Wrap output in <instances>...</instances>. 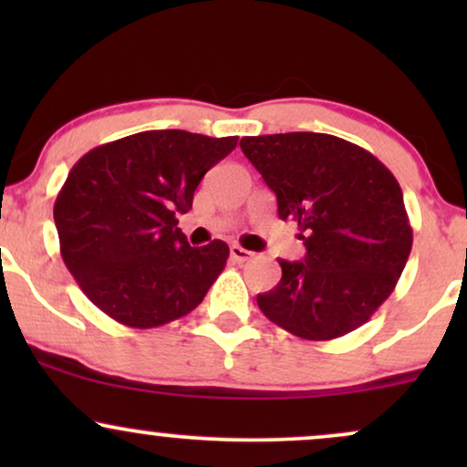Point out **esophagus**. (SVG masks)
Returning <instances> with one entry per match:
<instances>
[{
	"label": "esophagus",
	"instance_id": "34e87169",
	"mask_svg": "<svg viewBox=\"0 0 467 467\" xmlns=\"http://www.w3.org/2000/svg\"><path fill=\"white\" fill-rule=\"evenodd\" d=\"M230 256H233V259L237 261V264H244V261H250L252 256H254V252L241 248V245L234 244V245H230Z\"/></svg>",
	"mask_w": 467,
	"mask_h": 467
}]
</instances>
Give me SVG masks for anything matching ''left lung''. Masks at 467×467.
Segmentation results:
<instances>
[{"mask_svg":"<svg viewBox=\"0 0 467 467\" xmlns=\"http://www.w3.org/2000/svg\"><path fill=\"white\" fill-rule=\"evenodd\" d=\"M241 151L275 191L278 217L296 222L303 261L256 303L305 340H334L367 323L398 285L412 228L395 175L358 144L329 133L241 138Z\"/></svg>","mask_w":467,"mask_h":467,"instance_id":"1","label":"left lung"}]
</instances>
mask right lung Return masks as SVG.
<instances>
[{
  "label": "right lung",
  "instance_id": "right-lung-1",
  "mask_svg": "<svg viewBox=\"0 0 467 467\" xmlns=\"http://www.w3.org/2000/svg\"><path fill=\"white\" fill-rule=\"evenodd\" d=\"M237 136L142 131L100 144L72 166L55 202L61 256L100 312L151 329L197 307L228 261V245L192 248L178 228L206 171Z\"/></svg>",
  "mask_w": 467,
  "mask_h": 467
}]
</instances>
